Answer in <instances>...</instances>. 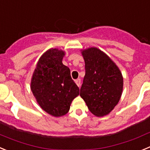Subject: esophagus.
Instances as JSON below:
<instances>
[{
  "instance_id": "34e87169",
  "label": "esophagus",
  "mask_w": 150,
  "mask_h": 150,
  "mask_svg": "<svg viewBox=\"0 0 150 150\" xmlns=\"http://www.w3.org/2000/svg\"><path fill=\"white\" fill-rule=\"evenodd\" d=\"M75 83H76V84L78 85V87H81V79L80 78H78V79H76L75 80Z\"/></svg>"
}]
</instances>
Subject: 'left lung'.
<instances>
[{
	"instance_id": "8db88e82",
	"label": "left lung",
	"mask_w": 150,
	"mask_h": 150,
	"mask_svg": "<svg viewBox=\"0 0 150 150\" xmlns=\"http://www.w3.org/2000/svg\"><path fill=\"white\" fill-rule=\"evenodd\" d=\"M85 76L80 96L92 114L107 115L120 99L123 87L122 74L108 56L96 48L82 52Z\"/></svg>"
}]
</instances>
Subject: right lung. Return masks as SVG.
Here are the masks:
<instances>
[{"label": "right lung", "mask_w": 150, "mask_h": 150, "mask_svg": "<svg viewBox=\"0 0 150 150\" xmlns=\"http://www.w3.org/2000/svg\"><path fill=\"white\" fill-rule=\"evenodd\" d=\"M63 51L52 48L40 57L31 80L33 96L40 107L54 117L65 115L79 88L70 69L62 63Z\"/></svg>", "instance_id": "add662e5"}]
</instances>
